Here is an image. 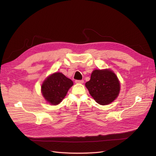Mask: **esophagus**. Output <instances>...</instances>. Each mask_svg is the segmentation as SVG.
Masks as SVG:
<instances>
[{"instance_id": "1", "label": "esophagus", "mask_w": 156, "mask_h": 156, "mask_svg": "<svg viewBox=\"0 0 156 156\" xmlns=\"http://www.w3.org/2000/svg\"><path fill=\"white\" fill-rule=\"evenodd\" d=\"M76 83H83L84 81L83 80H75Z\"/></svg>"}]
</instances>
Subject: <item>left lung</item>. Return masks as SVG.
I'll list each match as a JSON object with an SVG mask.
<instances>
[{"mask_svg": "<svg viewBox=\"0 0 156 156\" xmlns=\"http://www.w3.org/2000/svg\"><path fill=\"white\" fill-rule=\"evenodd\" d=\"M93 99L101 105H107L115 100L120 91L118 77L110 69H95L90 80L85 83Z\"/></svg>", "mask_w": 156, "mask_h": 156, "instance_id": "left-lung-1", "label": "left lung"}]
</instances>
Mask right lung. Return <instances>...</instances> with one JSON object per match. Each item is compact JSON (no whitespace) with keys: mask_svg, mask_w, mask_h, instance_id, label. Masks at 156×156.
<instances>
[{"mask_svg":"<svg viewBox=\"0 0 156 156\" xmlns=\"http://www.w3.org/2000/svg\"><path fill=\"white\" fill-rule=\"evenodd\" d=\"M73 85V81L62 73H55L44 80L41 91L47 102L57 105L63 100Z\"/></svg>","mask_w":156,"mask_h":156,"instance_id":"add662e5","label":"right lung"}]
</instances>
